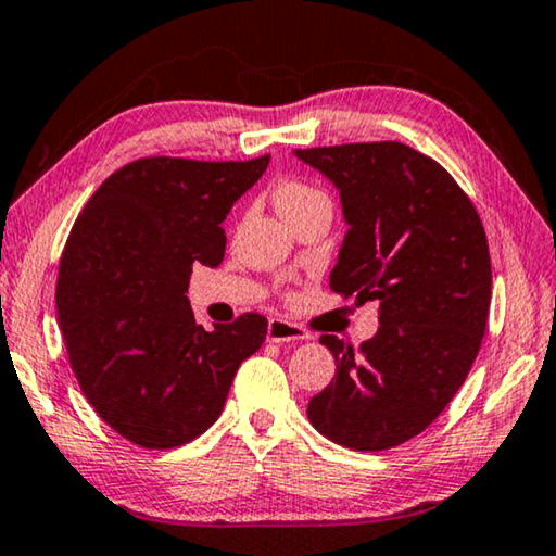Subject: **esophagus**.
Wrapping results in <instances>:
<instances>
[{
	"mask_svg": "<svg viewBox=\"0 0 556 556\" xmlns=\"http://www.w3.org/2000/svg\"><path fill=\"white\" fill-rule=\"evenodd\" d=\"M312 333L302 329L299 324H292L287 319H269L267 324V341H275V343H281V341H304L309 339Z\"/></svg>",
	"mask_w": 556,
	"mask_h": 556,
	"instance_id": "esophagus-1",
	"label": "esophagus"
}]
</instances>
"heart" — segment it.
I'll list each match as a JSON object with an SVG mask.
<instances>
[{
    "instance_id": "b5f03b06",
    "label": "heart",
    "mask_w": 556,
    "mask_h": 556,
    "mask_svg": "<svg viewBox=\"0 0 556 556\" xmlns=\"http://www.w3.org/2000/svg\"><path fill=\"white\" fill-rule=\"evenodd\" d=\"M275 200H277V207L281 210V215L287 219H292L294 215L304 213V210L319 205V202H331L321 188H316V185L304 182V180L279 182Z\"/></svg>"
}]
</instances>
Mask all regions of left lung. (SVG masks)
Segmentation results:
<instances>
[{
  "instance_id": "8db88e82",
  "label": "left lung",
  "mask_w": 556,
  "mask_h": 556,
  "mask_svg": "<svg viewBox=\"0 0 556 556\" xmlns=\"http://www.w3.org/2000/svg\"><path fill=\"white\" fill-rule=\"evenodd\" d=\"M339 188L349 232L329 287L378 302V331L354 351L324 333L337 374L306 408L351 451H389L422 433L465 383L490 314L492 267L478 210L453 175L410 146L296 151Z\"/></svg>"
}]
</instances>
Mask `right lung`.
Instances as JSON below:
<instances>
[{"instance_id": "obj_1", "label": "right lung", "mask_w": 556, "mask_h": 556, "mask_svg": "<svg viewBox=\"0 0 556 556\" xmlns=\"http://www.w3.org/2000/svg\"><path fill=\"white\" fill-rule=\"evenodd\" d=\"M267 165L269 155L140 157L76 217L59 264V326L86 401L134 445L167 451L205 433L267 337L257 312L205 331L185 296L192 264L223 262V219Z\"/></svg>"}]
</instances>
